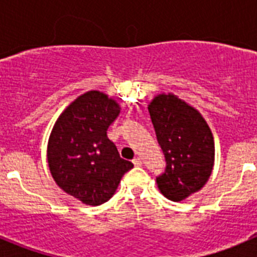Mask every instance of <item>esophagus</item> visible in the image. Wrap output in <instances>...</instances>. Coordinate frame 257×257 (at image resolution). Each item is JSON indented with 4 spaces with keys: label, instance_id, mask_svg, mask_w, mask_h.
<instances>
[{
    "label": "esophagus",
    "instance_id": "esophagus-1",
    "mask_svg": "<svg viewBox=\"0 0 257 257\" xmlns=\"http://www.w3.org/2000/svg\"><path fill=\"white\" fill-rule=\"evenodd\" d=\"M133 163L135 166H142L143 161H142V158H140V157H136V158H134V160H133Z\"/></svg>",
    "mask_w": 257,
    "mask_h": 257
}]
</instances>
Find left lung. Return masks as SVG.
Listing matches in <instances>:
<instances>
[{"instance_id": "1", "label": "left lung", "mask_w": 257, "mask_h": 257, "mask_svg": "<svg viewBox=\"0 0 257 257\" xmlns=\"http://www.w3.org/2000/svg\"><path fill=\"white\" fill-rule=\"evenodd\" d=\"M152 123L166 158L156 179L170 201L180 202L205 187L215 163V142L205 118L176 95L158 94L148 105Z\"/></svg>"}]
</instances>
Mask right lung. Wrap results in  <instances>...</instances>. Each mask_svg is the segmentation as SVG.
Listing matches in <instances>:
<instances>
[{
    "label": "right lung",
    "mask_w": 257,
    "mask_h": 257,
    "mask_svg": "<svg viewBox=\"0 0 257 257\" xmlns=\"http://www.w3.org/2000/svg\"><path fill=\"white\" fill-rule=\"evenodd\" d=\"M119 112L114 99L97 90L87 91L63 110L50 134L47 163L52 179L85 205L109 201L122 176L134 167L106 136Z\"/></svg>",
    "instance_id": "1"
}]
</instances>
